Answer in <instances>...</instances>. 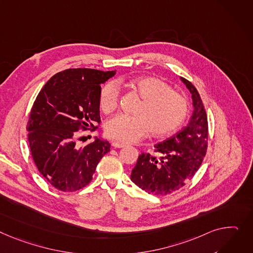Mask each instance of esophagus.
Segmentation results:
<instances>
[{
  "label": "esophagus",
  "mask_w": 253,
  "mask_h": 253,
  "mask_svg": "<svg viewBox=\"0 0 253 253\" xmlns=\"http://www.w3.org/2000/svg\"><path fill=\"white\" fill-rule=\"evenodd\" d=\"M112 146L115 147V148H121V147H124L126 146L124 143H121V142H118V141H114L112 142Z\"/></svg>",
  "instance_id": "1"
}]
</instances>
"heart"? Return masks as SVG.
Segmentation results:
<instances>
[{
  "instance_id": "b5f03b06",
  "label": "heart",
  "mask_w": 253,
  "mask_h": 253,
  "mask_svg": "<svg viewBox=\"0 0 253 253\" xmlns=\"http://www.w3.org/2000/svg\"><path fill=\"white\" fill-rule=\"evenodd\" d=\"M131 85L142 98L134 114L119 115L106 124V134L115 140L134 143L150 131L154 136L169 135L183 123L188 113V103L169 84L156 77H140ZM119 103V88L110 82L99 93V109L105 114L113 113Z\"/></svg>"
}]
</instances>
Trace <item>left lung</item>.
<instances>
[{"instance_id":"8db88e82","label":"left lung","mask_w":253,"mask_h":253,"mask_svg":"<svg viewBox=\"0 0 253 253\" xmlns=\"http://www.w3.org/2000/svg\"><path fill=\"white\" fill-rule=\"evenodd\" d=\"M181 81L191 93L193 113L187 126L155 145L157 157L142 153L131 173V181L149 194L172 193L193 178L208 149V116L197 89L187 79Z\"/></svg>"}]
</instances>
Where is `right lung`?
I'll list each match as a JSON object with an SVG mask.
<instances>
[{
  "label": "right lung",
  "mask_w": 253,
  "mask_h": 253,
  "mask_svg": "<svg viewBox=\"0 0 253 253\" xmlns=\"http://www.w3.org/2000/svg\"><path fill=\"white\" fill-rule=\"evenodd\" d=\"M116 71L67 69L50 78L33 103L26 130L30 153L40 173L64 192L83 188L96 166L110 151V143L94 141L79 147V130L95 129L100 122V84Z\"/></svg>",
  "instance_id": "right-lung-1"
}]
</instances>
